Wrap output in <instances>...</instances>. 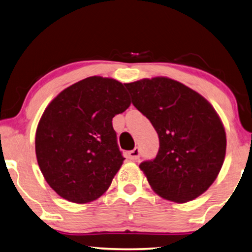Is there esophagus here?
Wrapping results in <instances>:
<instances>
[{
    "mask_svg": "<svg viewBox=\"0 0 252 252\" xmlns=\"http://www.w3.org/2000/svg\"><path fill=\"white\" fill-rule=\"evenodd\" d=\"M140 156V151L138 147H135L133 151L128 152V158L130 160H137Z\"/></svg>",
    "mask_w": 252,
    "mask_h": 252,
    "instance_id": "1",
    "label": "esophagus"
}]
</instances>
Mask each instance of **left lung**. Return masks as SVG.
<instances>
[{"label": "left lung", "mask_w": 252, "mask_h": 252, "mask_svg": "<svg viewBox=\"0 0 252 252\" xmlns=\"http://www.w3.org/2000/svg\"><path fill=\"white\" fill-rule=\"evenodd\" d=\"M125 86L131 101L156 129V158L139 165L158 196L178 204L196 199L218 177L226 156L223 124L199 93L165 76Z\"/></svg>", "instance_id": "8db88e82"}]
</instances>
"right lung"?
Instances as JSON below:
<instances>
[{"instance_id":"right-lung-1","label":"right lung","mask_w":252,"mask_h":252,"mask_svg":"<svg viewBox=\"0 0 252 252\" xmlns=\"http://www.w3.org/2000/svg\"><path fill=\"white\" fill-rule=\"evenodd\" d=\"M129 105L123 84L101 76L73 84L47 105L35 134V154L57 195L87 204L107 191L125 159L112 121Z\"/></svg>"}]
</instances>
